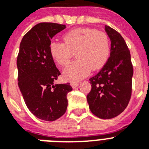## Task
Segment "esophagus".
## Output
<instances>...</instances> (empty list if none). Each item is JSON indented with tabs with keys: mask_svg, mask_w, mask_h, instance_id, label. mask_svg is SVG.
<instances>
[{
	"mask_svg": "<svg viewBox=\"0 0 149 149\" xmlns=\"http://www.w3.org/2000/svg\"><path fill=\"white\" fill-rule=\"evenodd\" d=\"M70 85L72 88H76L77 86H78L79 84L78 83H76V82H72L70 84Z\"/></svg>",
	"mask_w": 149,
	"mask_h": 149,
	"instance_id": "esophagus-1",
	"label": "esophagus"
}]
</instances>
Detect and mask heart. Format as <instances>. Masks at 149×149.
<instances>
[{
  "label": "heart",
  "mask_w": 149,
  "mask_h": 149,
  "mask_svg": "<svg viewBox=\"0 0 149 149\" xmlns=\"http://www.w3.org/2000/svg\"><path fill=\"white\" fill-rule=\"evenodd\" d=\"M63 39V42H51L49 51L55 63L61 66L67 65L75 52L77 60L63 71L65 81H81L89 74L92 68H101L108 60L110 42L104 32L88 27L74 28L65 33Z\"/></svg>",
  "instance_id": "heart-1"
}]
</instances>
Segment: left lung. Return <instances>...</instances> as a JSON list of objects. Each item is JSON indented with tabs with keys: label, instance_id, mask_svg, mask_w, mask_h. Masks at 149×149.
<instances>
[{
	"label": "left lung",
	"instance_id": "8db88e82",
	"mask_svg": "<svg viewBox=\"0 0 149 149\" xmlns=\"http://www.w3.org/2000/svg\"><path fill=\"white\" fill-rule=\"evenodd\" d=\"M105 31L111 42L110 57L101 71L89 79L92 89L86 98L94 115L109 119L127 107L132 92L134 70L130 51L121 34L107 25Z\"/></svg>",
	"mask_w": 149,
	"mask_h": 149
}]
</instances>
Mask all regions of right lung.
Returning a JSON list of instances; mask_svg holds the SVG:
<instances>
[{"label":"right lung","mask_w":149,"mask_h":149,"mask_svg":"<svg viewBox=\"0 0 149 149\" xmlns=\"http://www.w3.org/2000/svg\"><path fill=\"white\" fill-rule=\"evenodd\" d=\"M65 24L42 22L24 36L17 57L18 87L30 111L42 120L53 122L66 111L69 84H54L60 74L49 51L51 39Z\"/></svg>","instance_id":"1"}]
</instances>
